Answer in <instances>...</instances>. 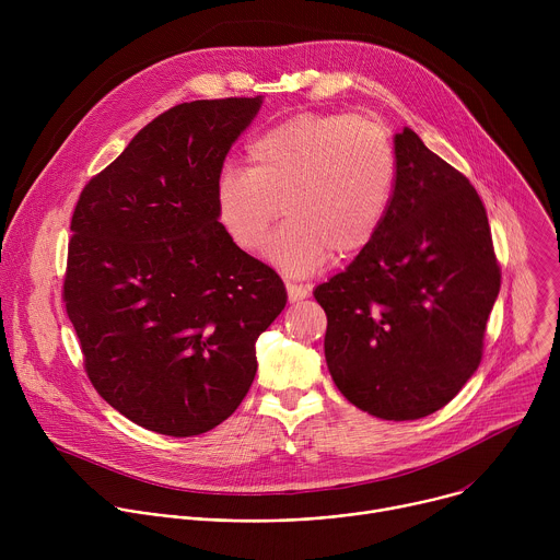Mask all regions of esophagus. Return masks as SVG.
<instances>
[{"instance_id":"1","label":"esophagus","mask_w":560,"mask_h":560,"mask_svg":"<svg viewBox=\"0 0 560 560\" xmlns=\"http://www.w3.org/2000/svg\"><path fill=\"white\" fill-rule=\"evenodd\" d=\"M285 290H288V299H290L292 303H294V301H301V299H305V296L310 294V288H307V285L292 283V281L285 283Z\"/></svg>"}]
</instances>
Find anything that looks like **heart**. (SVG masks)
<instances>
[{
  "label": "heart",
  "mask_w": 560,
  "mask_h": 560,
  "mask_svg": "<svg viewBox=\"0 0 560 560\" xmlns=\"http://www.w3.org/2000/svg\"><path fill=\"white\" fill-rule=\"evenodd\" d=\"M248 173L223 168L212 188L217 221L230 242L259 253L279 219L288 223L268 257L307 275L339 257H357L378 234L396 186L389 130L372 117L301 113L246 143Z\"/></svg>",
  "instance_id": "heart-1"
}]
</instances>
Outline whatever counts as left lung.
<instances>
[{"label": "left lung", "instance_id": "1", "mask_svg": "<svg viewBox=\"0 0 560 560\" xmlns=\"http://www.w3.org/2000/svg\"><path fill=\"white\" fill-rule=\"evenodd\" d=\"M396 186L374 242L316 285L328 316V370L352 406L385 419L428 417L483 357L501 290L486 206L469 179L404 128Z\"/></svg>", "mask_w": 560, "mask_h": 560}]
</instances>
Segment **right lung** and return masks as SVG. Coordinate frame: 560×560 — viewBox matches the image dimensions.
I'll return each instance as SVG.
<instances>
[{"mask_svg": "<svg viewBox=\"0 0 560 560\" xmlns=\"http://www.w3.org/2000/svg\"><path fill=\"white\" fill-rule=\"evenodd\" d=\"M261 97L179 104L143 126L79 195L63 303L106 404L166 436L223 423L281 314L279 275L238 250L212 188Z\"/></svg>", "mask_w": 560, "mask_h": 560, "instance_id": "add662e5", "label": "right lung"}]
</instances>
